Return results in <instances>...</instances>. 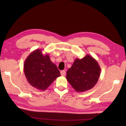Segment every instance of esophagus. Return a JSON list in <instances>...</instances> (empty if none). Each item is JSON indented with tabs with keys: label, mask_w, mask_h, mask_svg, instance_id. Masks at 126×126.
<instances>
[{
	"label": "esophagus",
	"mask_w": 126,
	"mask_h": 126,
	"mask_svg": "<svg viewBox=\"0 0 126 126\" xmlns=\"http://www.w3.org/2000/svg\"><path fill=\"white\" fill-rule=\"evenodd\" d=\"M66 74V72L65 70H62L61 71V75L62 76H65Z\"/></svg>",
	"instance_id": "obj_1"
}]
</instances>
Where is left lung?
I'll use <instances>...</instances> for the list:
<instances>
[{
	"label": "left lung",
	"instance_id": "1",
	"mask_svg": "<svg viewBox=\"0 0 126 126\" xmlns=\"http://www.w3.org/2000/svg\"><path fill=\"white\" fill-rule=\"evenodd\" d=\"M100 72L97 62L87 55L82 59H75L66 72V78L77 92H84L91 89L97 83Z\"/></svg>",
	"mask_w": 126,
	"mask_h": 126
}]
</instances>
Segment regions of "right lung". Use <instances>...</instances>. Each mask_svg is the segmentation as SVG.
<instances>
[{
    "instance_id": "1",
    "label": "right lung",
    "mask_w": 126,
    "mask_h": 126,
    "mask_svg": "<svg viewBox=\"0 0 126 126\" xmlns=\"http://www.w3.org/2000/svg\"><path fill=\"white\" fill-rule=\"evenodd\" d=\"M42 51L37 49L28 56L24 64V72L29 84L37 89L45 90L61 74L49 55H43Z\"/></svg>"
}]
</instances>
